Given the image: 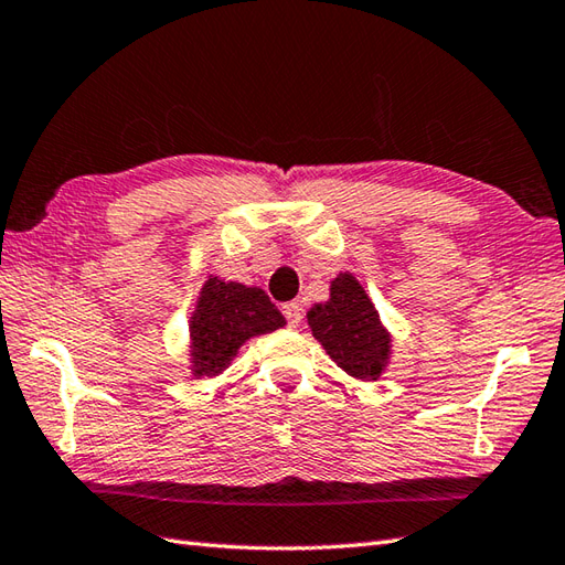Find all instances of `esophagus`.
<instances>
[{
	"label": "esophagus",
	"mask_w": 565,
	"mask_h": 565,
	"mask_svg": "<svg viewBox=\"0 0 565 565\" xmlns=\"http://www.w3.org/2000/svg\"><path fill=\"white\" fill-rule=\"evenodd\" d=\"M282 315L287 319V326H290V329H297L299 321H302V305L287 302V305H282Z\"/></svg>",
	"instance_id": "esophagus-1"
}]
</instances>
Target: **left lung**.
I'll use <instances>...</instances> for the list:
<instances>
[{
  "mask_svg": "<svg viewBox=\"0 0 565 565\" xmlns=\"http://www.w3.org/2000/svg\"><path fill=\"white\" fill-rule=\"evenodd\" d=\"M307 321L326 353L350 377L365 382L380 377L388 362L392 338L353 275H338L331 282L329 302L311 307Z\"/></svg>",
  "mask_w": 565,
  "mask_h": 565,
  "instance_id": "8db88e82",
  "label": "left lung"
}]
</instances>
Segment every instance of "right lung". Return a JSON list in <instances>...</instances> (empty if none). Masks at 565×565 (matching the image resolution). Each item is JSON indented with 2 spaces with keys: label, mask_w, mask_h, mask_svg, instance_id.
I'll return each mask as SVG.
<instances>
[{
  "label": "right lung",
  "mask_w": 565,
  "mask_h": 565,
  "mask_svg": "<svg viewBox=\"0 0 565 565\" xmlns=\"http://www.w3.org/2000/svg\"><path fill=\"white\" fill-rule=\"evenodd\" d=\"M285 326V317L260 287L207 278L191 317V362L195 377L227 370L248 338Z\"/></svg>",
  "instance_id": "obj_1"
}]
</instances>
